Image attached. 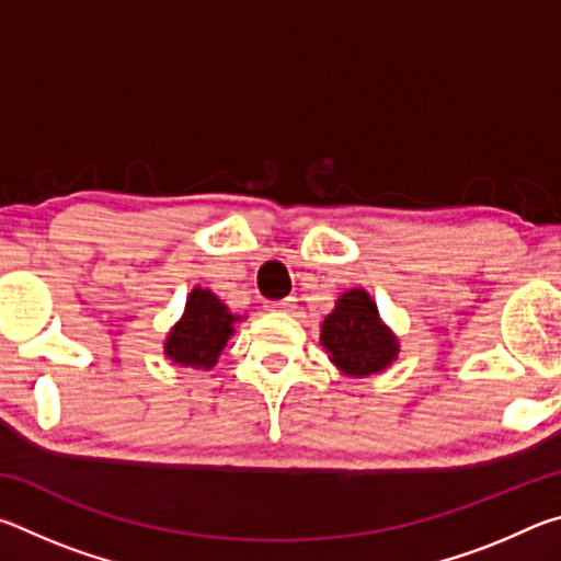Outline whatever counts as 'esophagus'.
I'll use <instances>...</instances> for the list:
<instances>
[{
	"label": "esophagus",
	"instance_id": "obj_1",
	"mask_svg": "<svg viewBox=\"0 0 561 561\" xmlns=\"http://www.w3.org/2000/svg\"><path fill=\"white\" fill-rule=\"evenodd\" d=\"M267 309L270 311H282V314H289V311L297 309V299L287 297V299H279V301H270Z\"/></svg>",
	"mask_w": 561,
	"mask_h": 561
}]
</instances>
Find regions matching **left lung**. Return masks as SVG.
<instances>
[{
  "label": "left lung",
  "instance_id": "left-lung-1",
  "mask_svg": "<svg viewBox=\"0 0 561 561\" xmlns=\"http://www.w3.org/2000/svg\"><path fill=\"white\" fill-rule=\"evenodd\" d=\"M321 346L341 374L366 378L386 371L398 358V336L378 314L366 289H348L321 321Z\"/></svg>",
  "mask_w": 561,
  "mask_h": 561
}]
</instances>
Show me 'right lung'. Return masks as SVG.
<instances>
[{"mask_svg": "<svg viewBox=\"0 0 561 561\" xmlns=\"http://www.w3.org/2000/svg\"><path fill=\"white\" fill-rule=\"evenodd\" d=\"M242 319L240 314H232L227 304L210 289L193 287L187 294L183 317L168 331L163 354L178 366L210 371L227 341L234 336V324Z\"/></svg>", "mask_w": 561, "mask_h": 561, "instance_id": "obj_1", "label": "right lung"}]
</instances>
